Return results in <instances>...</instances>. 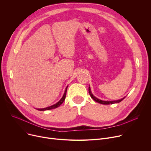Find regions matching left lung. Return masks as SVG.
I'll list each match as a JSON object with an SVG mask.
<instances>
[{"label":"left lung","mask_w":151,"mask_h":151,"mask_svg":"<svg viewBox=\"0 0 151 151\" xmlns=\"http://www.w3.org/2000/svg\"><path fill=\"white\" fill-rule=\"evenodd\" d=\"M88 93H89L90 96H91V98L94 100V101H95L96 102L99 103L100 104H114V103H118L121 102L123 99H124V98H123L122 99H118V100H115V101H104V100H101V99H98V98L95 97L92 93L91 90H90V87H88Z\"/></svg>","instance_id":"1"}]
</instances>
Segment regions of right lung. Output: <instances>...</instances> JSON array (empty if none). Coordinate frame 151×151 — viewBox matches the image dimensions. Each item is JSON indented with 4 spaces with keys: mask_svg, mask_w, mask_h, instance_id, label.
<instances>
[{
    "mask_svg": "<svg viewBox=\"0 0 151 151\" xmlns=\"http://www.w3.org/2000/svg\"><path fill=\"white\" fill-rule=\"evenodd\" d=\"M67 87H68V86H67V87L65 88L64 93V94H63L62 98H61V99H60L57 103H55V104H52V105H50V106H47V107H44V108H38V109H37V110H40V111H44V110H50V109H55V108H57L58 107L61 106V105L63 103V102L64 101V100H65V96H66V93H67Z\"/></svg>",
    "mask_w": 151,
    "mask_h": 151,
    "instance_id": "right-lung-1",
    "label": "right lung"
}]
</instances>
